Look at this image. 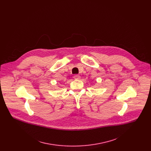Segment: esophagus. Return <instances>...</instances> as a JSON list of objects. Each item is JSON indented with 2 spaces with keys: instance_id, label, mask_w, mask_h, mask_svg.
Wrapping results in <instances>:
<instances>
[{
  "instance_id": "esophagus-1",
  "label": "esophagus",
  "mask_w": 151,
  "mask_h": 151,
  "mask_svg": "<svg viewBox=\"0 0 151 151\" xmlns=\"http://www.w3.org/2000/svg\"><path fill=\"white\" fill-rule=\"evenodd\" d=\"M73 78L75 79H76V80H79L80 79V76L79 75H75L73 76Z\"/></svg>"
}]
</instances>
